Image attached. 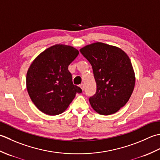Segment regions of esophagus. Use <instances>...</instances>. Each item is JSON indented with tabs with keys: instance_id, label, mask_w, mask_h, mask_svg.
<instances>
[{
	"instance_id": "1",
	"label": "esophagus",
	"mask_w": 160,
	"mask_h": 160,
	"mask_svg": "<svg viewBox=\"0 0 160 160\" xmlns=\"http://www.w3.org/2000/svg\"><path fill=\"white\" fill-rule=\"evenodd\" d=\"M79 87L81 88V89L83 91L84 90V86H83V84H81V85H79Z\"/></svg>"
}]
</instances>
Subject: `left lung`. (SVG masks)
Here are the masks:
<instances>
[{"label":"left lung","instance_id":"1","mask_svg":"<svg viewBox=\"0 0 160 160\" xmlns=\"http://www.w3.org/2000/svg\"><path fill=\"white\" fill-rule=\"evenodd\" d=\"M90 62L97 83L90 97L91 106L102 115H112L128 102L134 90L135 75L131 61L121 48L97 42L81 48Z\"/></svg>","mask_w":160,"mask_h":160}]
</instances>
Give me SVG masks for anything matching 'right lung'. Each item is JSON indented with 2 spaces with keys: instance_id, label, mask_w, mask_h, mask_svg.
<instances>
[{
  "instance_id": "obj_1",
  "label": "right lung",
  "mask_w": 160,
  "mask_h": 160,
  "mask_svg": "<svg viewBox=\"0 0 160 160\" xmlns=\"http://www.w3.org/2000/svg\"><path fill=\"white\" fill-rule=\"evenodd\" d=\"M70 45L56 44L38 54L32 62L26 77V86L31 100L46 115L63 112L76 94L82 90L72 83L68 66L79 54Z\"/></svg>"
}]
</instances>
